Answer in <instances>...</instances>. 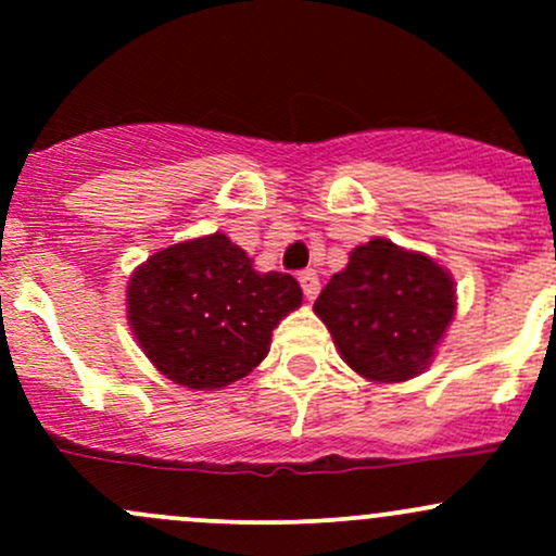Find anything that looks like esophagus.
Segmentation results:
<instances>
[{
  "mask_svg": "<svg viewBox=\"0 0 556 556\" xmlns=\"http://www.w3.org/2000/svg\"><path fill=\"white\" fill-rule=\"evenodd\" d=\"M299 282H301V290H304L306 299H309V301L317 299V293H319V279H317V274L312 271V268H306V271L299 274Z\"/></svg>",
  "mask_w": 556,
  "mask_h": 556,
  "instance_id": "esophagus-1",
  "label": "esophagus"
}]
</instances>
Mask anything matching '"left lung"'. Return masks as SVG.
Listing matches in <instances>:
<instances>
[{"label": "left lung", "instance_id": "1", "mask_svg": "<svg viewBox=\"0 0 556 556\" xmlns=\"http://www.w3.org/2000/svg\"><path fill=\"white\" fill-rule=\"evenodd\" d=\"M454 279L433 257L371 239L350 252L314 312L352 371L371 382H406L428 368L450 328Z\"/></svg>", "mask_w": 556, "mask_h": 556}]
</instances>
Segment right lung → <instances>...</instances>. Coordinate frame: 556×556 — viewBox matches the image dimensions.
Listing matches in <instances>:
<instances>
[{
  "instance_id": "add662e5",
  "label": "right lung",
  "mask_w": 556,
  "mask_h": 556,
  "mask_svg": "<svg viewBox=\"0 0 556 556\" xmlns=\"http://www.w3.org/2000/svg\"><path fill=\"white\" fill-rule=\"evenodd\" d=\"M290 274L252 268L226 233L150 255L128 282V323L144 355L174 384L217 390L268 355L271 330L299 309Z\"/></svg>"
}]
</instances>
